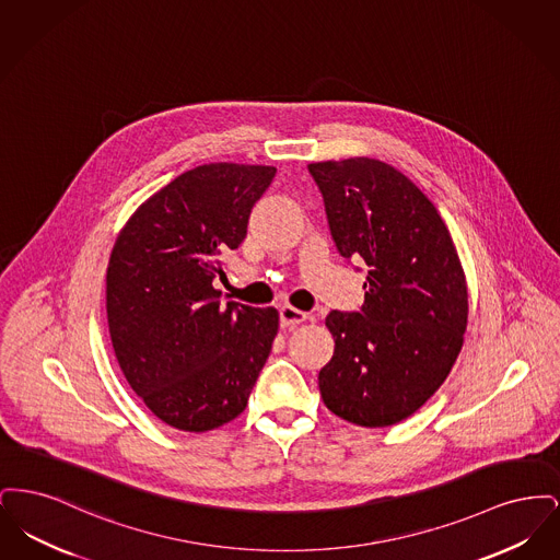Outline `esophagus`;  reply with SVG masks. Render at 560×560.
I'll return each mask as SVG.
<instances>
[{
  "label": "esophagus",
  "mask_w": 560,
  "mask_h": 560,
  "mask_svg": "<svg viewBox=\"0 0 560 560\" xmlns=\"http://www.w3.org/2000/svg\"><path fill=\"white\" fill-rule=\"evenodd\" d=\"M279 319H281V327H295L302 320H306V313H302L293 306H281L279 308Z\"/></svg>",
  "instance_id": "obj_1"
}]
</instances>
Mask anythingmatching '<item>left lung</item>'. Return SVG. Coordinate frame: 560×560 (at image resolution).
<instances>
[{
    "label": "left lung",
    "instance_id": "obj_1",
    "mask_svg": "<svg viewBox=\"0 0 560 560\" xmlns=\"http://www.w3.org/2000/svg\"><path fill=\"white\" fill-rule=\"evenodd\" d=\"M308 172L336 249L368 265L361 311L325 319L334 357L319 372L320 397L357 427H393L452 372L468 319L464 270L436 208L393 165L354 158Z\"/></svg>",
    "mask_w": 560,
    "mask_h": 560
}]
</instances>
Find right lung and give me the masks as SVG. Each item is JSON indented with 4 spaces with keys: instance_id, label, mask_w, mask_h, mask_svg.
I'll return each instance as SVG.
<instances>
[{
    "instance_id": "obj_1",
    "label": "right lung",
    "mask_w": 560,
    "mask_h": 560,
    "mask_svg": "<svg viewBox=\"0 0 560 560\" xmlns=\"http://www.w3.org/2000/svg\"><path fill=\"white\" fill-rule=\"evenodd\" d=\"M277 167L208 163L147 199L110 252L107 317L119 368L167 427L235 420L267 363L279 313L220 306L222 256L247 235Z\"/></svg>"
}]
</instances>
